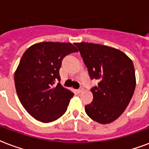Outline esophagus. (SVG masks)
Returning <instances> with one entry per match:
<instances>
[{
	"label": "esophagus",
	"instance_id": "34e87169",
	"mask_svg": "<svg viewBox=\"0 0 149 149\" xmlns=\"http://www.w3.org/2000/svg\"><path fill=\"white\" fill-rule=\"evenodd\" d=\"M83 91H84V88H83V87H80L79 89H78V91H78L79 93H81V92H83Z\"/></svg>",
	"mask_w": 149,
	"mask_h": 149
}]
</instances>
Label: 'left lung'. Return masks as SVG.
Listing matches in <instances>:
<instances>
[{
	"label": "left lung",
	"instance_id": "left-lung-1",
	"mask_svg": "<svg viewBox=\"0 0 149 149\" xmlns=\"http://www.w3.org/2000/svg\"><path fill=\"white\" fill-rule=\"evenodd\" d=\"M91 79L99 80L91 89L92 102L85 106L91 120L102 124L115 121L122 115L136 86L132 60L114 47L93 43H75Z\"/></svg>",
	"mask_w": 149,
	"mask_h": 149
}]
</instances>
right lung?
Wrapping results in <instances>:
<instances>
[{
    "label": "right lung",
    "instance_id": "right-lung-1",
    "mask_svg": "<svg viewBox=\"0 0 149 149\" xmlns=\"http://www.w3.org/2000/svg\"><path fill=\"white\" fill-rule=\"evenodd\" d=\"M78 49L71 43L40 42L24 52L15 72V85L22 106L43 123L58 120L74 94L60 83L59 69L65 55Z\"/></svg>",
    "mask_w": 149,
    "mask_h": 149
}]
</instances>
